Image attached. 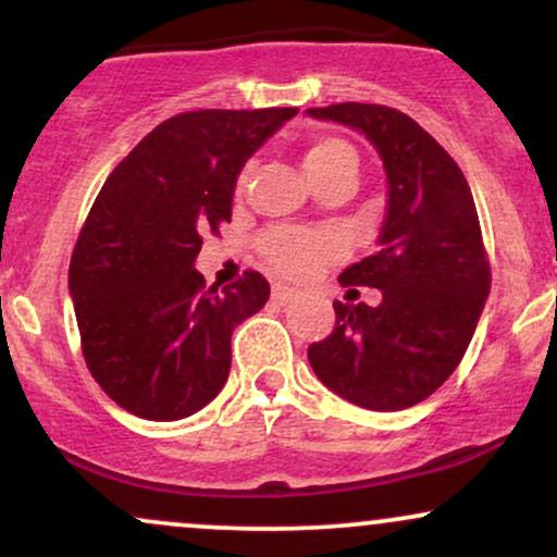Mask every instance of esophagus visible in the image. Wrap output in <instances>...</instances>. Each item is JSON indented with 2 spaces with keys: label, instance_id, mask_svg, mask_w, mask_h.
I'll return each mask as SVG.
<instances>
[{
  "label": "esophagus",
  "instance_id": "esophagus-1",
  "mask_svg": "<svg viewBox=\"0 0 557 557\" xmlns=\"http://www.w3.org/2000/svg\"><path fill=\"white\" fill-rule=\"evenodd\" d=\"M296 296H298L296 287L283 285V283H274L272 285V300H274V304H290V300L296 298Z\"/></svg>",
  "mask_w": 557,
  "mask_h": 557
}]
</instances>
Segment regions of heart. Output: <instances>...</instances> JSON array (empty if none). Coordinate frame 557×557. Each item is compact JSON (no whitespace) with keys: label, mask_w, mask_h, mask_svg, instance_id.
<instances>
[{"label":"heart","mask_w":557,"mask_h":557,"mask_svg":"<svg viewBox=\"0 0 557 557\" xmlns=\"http://www.w3.org/2000/svg\"><path fill=\"white\" fill-rule=\"evenodd\" d=\"M300 162H304L306 175L319 183L332 172L356 164V149L345 138L311 136L306 140ZM246 177L248 170H243L238 183H246ZM259 251L277 272L290 274V277H306L319 270L324 261L335 259L343 251V240L330 230L272 227L259 240Z\"/></svg>","instance_id":"b5f03b06"}]
</instances>
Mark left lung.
Listing matches in <instances>:
<instances>
[{
	"instance_id": "8db88e82",
	"label": "left lung",
	"mask_w": 557,
	"mask_h": 557,
	"mask_svg": "<svg viewBox=\"0 0 557 557\" xmlns=\"http://www.w3.org/2000/svg\"><path fill=\"white\" fill-rule=\"evenodd\" d=\"M309 114L361 131L387 172L380 251L341 274L343 287L382 290L380 306L335 300V330L309 345V363L341 398L403 411L456 372L490 296L474 196L456 159L393 107L343 101Z\"/></svg>"
}]
</instances>
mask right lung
I'll use <instances>...</instances> for the list:
<instances>
[{"label": "right lung", "instance_id": "obj_1", "mask_svg": "<svg viewBox=\"0 0 557 557\" xmlns=\"http://www.w3.org/2000/svg\"><path fill=\"white\" fill-rule=\"evenodd\" d=\"M296 107L198 110L157 125L101 185L70 259L88 372L125 411L177 421L225 387L230 337L270 298L246 270L207 287L194 261L220 235L246 159Z\"/></svg>", "mask_w": 557, "mask_h": 557}]
</instances>
